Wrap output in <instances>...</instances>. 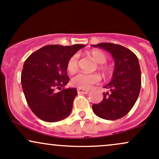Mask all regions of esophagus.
<instances>
[{
	"instance_id": "34e87169",
	"label": "esophagus",
	"mask_w": 159,
	"mask_h": 159,
	"mask_svg": "<svg viewBox=\"0 0 159 159\" xmlns=\"http://www.w3.org/2000/svg\"><path fill=\"white\" fill-rule=\"evenodd\" d=\"M77 91L78 94H87L89 93L88 90H84V89H79V88L78 89Z\"/></svg>"
}]
</instances>
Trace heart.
Returning <instances> with one entry per match:
<instances>
[{
    "mask_svg": "<svg viewBox=\"0 0 159 159\" xmlns=\"http://www.w3.org/2000/svg\"><path fill=\"white\" fill-rule=\"evenodd\" d=\"M90 55L96 63L98 64H102L99 66V69L101 70H102L105 73H108V67L102 65L107 61V55L105 53L100 50H93L90 52ZM78 63H79V56L78 54H73L69 58L66 66L67 70L69 71V73L73 74L77 72L78 69ZM100 80H101V77L98 74H87L81 72L72 78L71 84L79 89H88L93 84L98 83Z\"/></svg>",
    "mask_w": 159,
    "mask_h": 159,
    "instance_id": "obj_1",
    "label": "heart"
}]
</instances>
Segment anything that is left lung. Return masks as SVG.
<instances>
[{
	"label": "left lung",
	"instance_id": "obj_1",
	"mask_svg": "<svg viewBox=\"0 0 159 159\" xmlns=\"http://www.w3.org/2000/svg\"><path fill=\"white\" fill-rule=\"evenodd\" d=\"M107 51L114 61L112 78L104 88L103 100L93 105V111L105 120L120 119L130 111L139 96L141 87V72L138 57L132 51L120 45L102 43L93 45Z\"/></svg>",
	"mask_w": 159,
	"mask_h": 159
}]
</instances>
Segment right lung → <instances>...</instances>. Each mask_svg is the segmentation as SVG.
Here are the masks:
<instances>
[{
	"label": "right lung",
	"mask_w": 159,
	"mask_h": 159,
	"mask_svg": "<svg viewBox=\"0 0 159 159\" xmlns=\"http://www.w3.org/2000/svg\"><path fill=\"white\" fill-rule=\"evenodd\" d=\"M84 47L46 45L25 61L21 75L23 92L28 106L40 120L54 123L70 114L78 93L76 88L63 89L69 81L66 66L69 58Z\"/></svg>",
	"instance_id": "1"
}]
</instances>
